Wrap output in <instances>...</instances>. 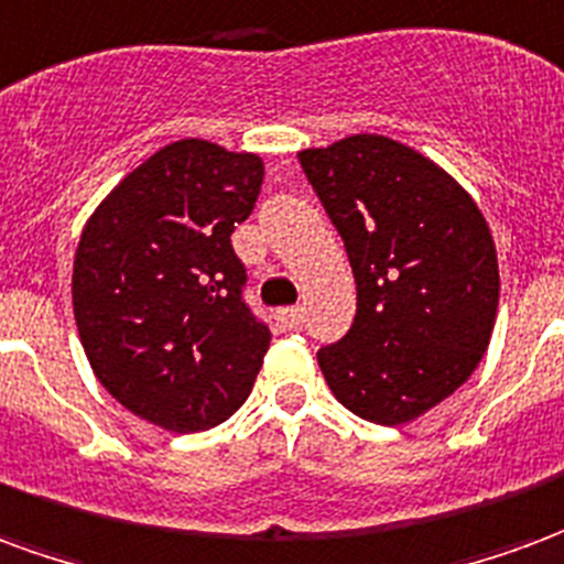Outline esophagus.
Segmentation results:
<instances>
[{"label": "esophagus", "mask_w": 564, "mask_h": 564, "mask_svg": "<svg viewBox=\"0 0 564 564\" xmlns=\"http://www.w3.org/2000/svg\"><path fill=\"white\" fill-rule=\"evenodd\" d=\"M276 322L282 330H297L303 324V310L300 306H285V310L276 312Z\"/></svg>", "instance_id": "34e87169"}]
</instances>
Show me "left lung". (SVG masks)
<instances>
[{"mask_svg":"<svg viewBox=\"0 0 564 564\" xmlns=\"http://www.w3.org/2000/svg\"><path fill=\"white\" fill-rule=\"evenodd\" d=\"M357 282L351 330L318 351L333 397L400 426L466 384L499 312V258L475 197L423 152L351 134L300 152Z\"/></svg>","mask_w":564,"mask_h":564,"instance_id":"left-lung-1","label":"left lung"}]
</instances>
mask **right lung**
I'll return each instance as SVG.
<instances>
[{
	"instance_id": "1",
	"label": "right lung",
	"mask_w": 564,
	"mask_h": 564,
	"mask_svg": "<svg viewBox=\"0 0 564 564\" xmlns=\"http://www.w3.org/2000/svg\"><path fill=\"white\" fill-rule=\"evenodd\" d=\"M261 180L254 152L183 138L122 176L80 231L72 303L86 360L167 433L228 421L264 364L270 330L242 303L231 246Z\"/></svg>"
}]
</instances>
